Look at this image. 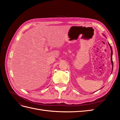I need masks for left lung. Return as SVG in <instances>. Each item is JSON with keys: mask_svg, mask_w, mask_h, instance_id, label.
<instances>
[{"mask_svg": "<svg viewBox=\"0 0 120 120\" xmlns=\"http://www.w3.org/2000/svg\"><path fill=\"white\" fill-rule=\"evenodd\" d=\"M109 45L110 48H111V63L112 64V68H113V62H112V47L111 46V45H110V43H109Z\"/></svg>", "mask_w": 120, "mask_h": 120, "instance_id": "left-lung-1", "label": "left lung"}]
</instances>
